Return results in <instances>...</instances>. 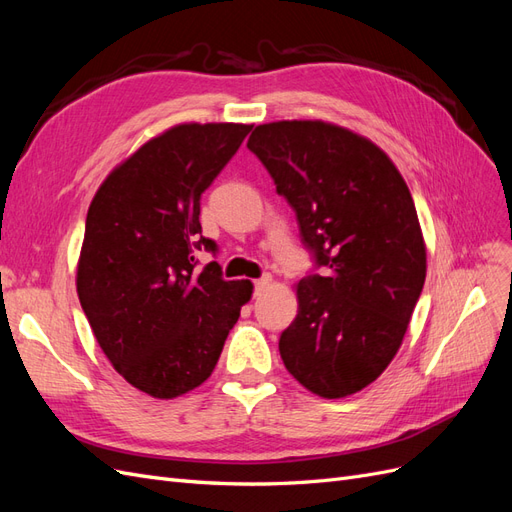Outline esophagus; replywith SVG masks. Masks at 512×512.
Instances as JSON below:
<instances>
[{"label":"esophagus","mask_w":512,"mask_h":512,"mask_svg":"<svg viewBox=\"0 0 512 512\" xmlns=\"http://www.w3.org/2000/svg\"><path fill=\"white\" fill-rule=\"evenodd\" d=\"M271 284H273V277H271V275H262L260 280H256V282H254V286H256V294L265 292Z\"/></svg>","instance_id":"1"}]
</instances>
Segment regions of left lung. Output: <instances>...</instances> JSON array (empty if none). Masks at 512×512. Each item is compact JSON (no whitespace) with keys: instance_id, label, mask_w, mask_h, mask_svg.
Instances as JSON below:
<instances>
[{"instance_id":"left-lung-1","label":"left lung","mask_w":512,"mask_h":512,"mask_svg":"<svg viewBox=\"0 0 512 512\" xmlns=\"http://www.w3.org/2000/svg\"><path fill=\"white\" fill-rule=\"evenodd\" d=\"M297 211L324 275L297 290L280 337L290 376L324 399L363 391L404 342L427 275V247L408 185L369 138L322 119L271 121L247 141Z\"/></svg>"}]
</instances>
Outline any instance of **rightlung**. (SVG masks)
I'll list each match as a JSON object with an SVG mask.
<instances>
[{
    "mask_svg": "<svg viewBox=\"0 0 512 512\" xmlns=\"http://www.w3.org/2000/svg\"><path fill=\"white\" fill-rule=\"evenodd\" d=\"M250 123H177L119 162L91 200L76 292L102 352L134 389L156 399L194 391L252 299L226 282L200 228V194L235 156Z\"/></svg>",
    "mask_w": 512,
    "mask_h": 512,
    "instance_id": "1",
    "label": "right lung"
}]
</instances>
